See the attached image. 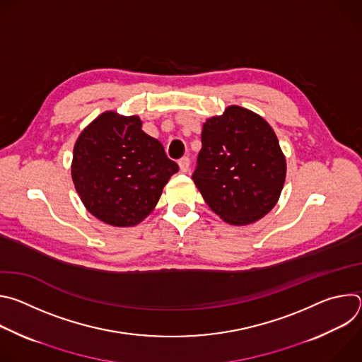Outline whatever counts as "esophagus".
I'll return each instance as SVG.
<instances>
[{"label": "esophagus", "mask_w": 362, "mask_h": 362, "mask_svg": "<svg viewBox=\"0 0 362 362\" xmlns=\"http://www.w3.org/2000/svg\"><path fill=\"white\" fill-rule=\"evenodd\" d=\"M179 169L182 173H187L190 169V159L189 158H182L179 160Z\"/></svg>", "instance_id": "esophagus-1"}]
</instances>
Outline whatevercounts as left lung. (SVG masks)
<instances>
[{
    "mask_svg": "<svg viewBox=\"0 0 362 362\" xmlns=\"http://www.w3.org/2000/svg\"><path fill=\"white\" fill-rule=\"evenodd\" d=\"M286 162L265 119L229 106L206 120L193 182L225 222L249 225L272 211L282 192Z\"/></svg>",
    "mask_w": 362,
    "mask_h": 362,
    "instance_id": "obj_1",
    "label": "left lung"
}]
</instances>
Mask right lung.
<instances>
[{
	"mask_svg": "<svg viewBox=\"0 0 362 362\" xmlns=\"http://www.w3.org/2000/svg\"><path fill=\"white\" fill-rule=\"evenodd\" d=\"M179 166L137 116L106 112L78 136L71 177L87 211L113 226H134L158 204Z\"/></svg>",
	"mask_w": 362,
	"mask_h": 362,
	"instance_id": "obj_1",
	"label": "right lung"
}]
</instances>
